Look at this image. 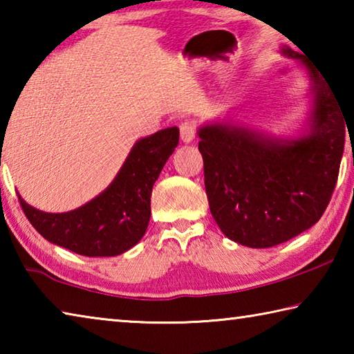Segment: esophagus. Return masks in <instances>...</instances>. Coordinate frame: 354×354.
Listing matches in <instances>:
<instances>
[{"instance_id": "1", "label": "esophagus", "mask_w": 354, "mask_h": 354, "mask_svg": "<svg viewBox=\"0 0 354 354\" xmlns=\"http://www.w3.org/2000/svg\"><path fill=\"white\" fill-rule=\"evenodd\" d=\"M179 133H181V140L184 143H190L196 136V127L194 122H183L179 127Z\"/></svg>"}]
</instances>
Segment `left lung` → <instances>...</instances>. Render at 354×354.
<instances>
[{
  "instance_id": "1",
  "label": "left lung",
  "mask_w": 354,
  "mask_h": 354,
  "mask_svg": "<svg viewBox=\"0 0 354 354\" xmlns=\"http://www.w3.org/2000/svg\"><path fill=\"white\" fill-rule=\"evenodd\" d=\"M281 53L309 75L301 133L277 137L230 122L196 131L215 223L250 248L274 247L314 226L331 200L344 154L346 122L333 87L303 55L289 46Z\"/></svg>"
}]
</instances>
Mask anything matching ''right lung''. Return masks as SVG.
<instances>
[{"label":"right lung","mask_w":354,"mask_h":354,"mask_svg":"<svg viewBox=\"0 0 354 354\" xmlns=\"http://www.w3.org/2000/svg\"><path fill=\"white\" fill-rule=\"evenodd\" d=\"M179 142L176 127L137 140L107 187L68 212L39 211L19 195L23 212L48 242L88 257L118 256L145 234L156 179Z\"/></svg>","instance_id":"right-lung-1"}]
</instances>
